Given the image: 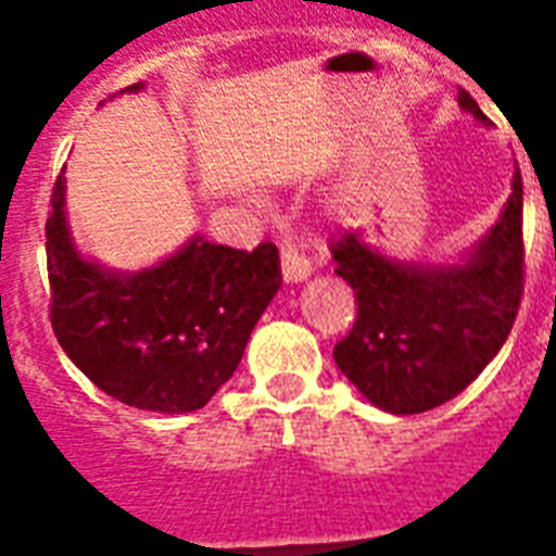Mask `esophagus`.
I'll list each match as a JSON object with an SVG mask.
<instances>
[{
  "label": "esophagus",
  "mask_w": 556,
  "mask_h": 556,
  "mask_svg": "<svg viewBox=\"0 0 556 556\" xmlns=\"http://www.w3.org/2000/svg\"><path fill=\"white\" fill-rule=\"evenodd\" d=\"M279 268H282V277H286L288 282H300V279H305L312 274V265H308V260L303 256V251L288 242H282V248H279Z\"/></svg>",
  "instance_id": "34e87169"
}]
</instances>
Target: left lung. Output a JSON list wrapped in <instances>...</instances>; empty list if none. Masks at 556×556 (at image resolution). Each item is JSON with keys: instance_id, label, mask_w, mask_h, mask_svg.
<instances>
[{"instance_id": "left-lung-1", "label": "left lung", "mask_w": 556, "mask_h": 556, "mask_svg": "<svg viewBox=\"0 0 556 556\" xmlns=\"http://www.w3.org/2000/svg\"><path fill=\"white\" fill-rule=\"evenodd\" d=\"M458 103L484 121L470 91L458 89ZM329 248L357 303L355 326L334 346L340 371L387 413H427L479 378L514 329L526 291L522 176L465 265H397L369 251L357 230L338 233Z\"/></svg>"}]
</instances>
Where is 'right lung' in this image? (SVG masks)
Returning a JSON list of instances; mask_svg holds the SVG:
<instances>
[{
    "mask_svg": "<svg viewBox=\"0 0 556 556\" xmlns=\"http://www.w3.org/2000/svg\"><path fill=\"white\" fill-rule=\"evenodd\" d=\"M63 185L56 176L46 222L54 338L121 404L147 413L201 409L230 380L251 329L277 294V244L236 251L195 239L155 268L109 274L68 242Z\"/></svg>",
    "mask_w": 556,
    "mask_h": 556,
    "instance_id": "right-lung-1",
    "label": "right lung"
}]
</instances>
